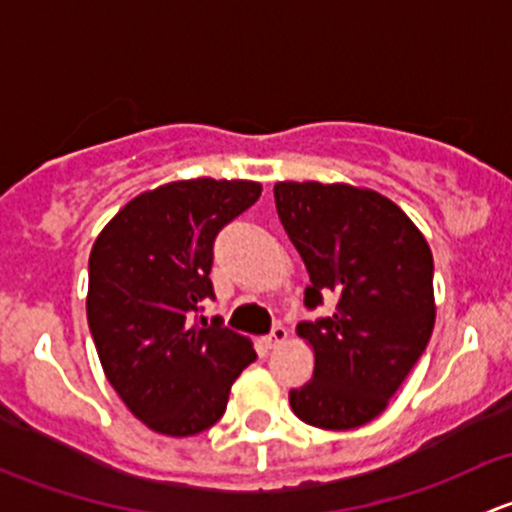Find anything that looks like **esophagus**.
I'll list each match as a JSON object with an SVG mask.
<instances>
[{
	"label": "esophagus",
	"instance_id": "34e87169",
	"mask_svg": "<svg viewBox=\"0 0 512 512\" xmlns=\"http://www.w3.org/2000/svg\"><path fill=\"white\" fill-rule=\"evenodd\" d=\"M287 337H289L287 329L282 327V324H277V327L272 329V332L267 334V337L262 339V342H265V347H267V349H277V347H280V344H285V342H287Z\"/></svg>",
	"mask_w": 512,
	"mask_h": 512
}]
</instances>
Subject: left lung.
Listing matches in <instances>:
<instances>
[{
    "instance_id": "left-lung-1",
    "label": "left lung",
    "mask_w": 512,
    "mask_h": 512,
    "mask_svg": "<svg viewBox=\"0 0 512 512\" xmlns=\"http://www.w3.org/2000/svg\"><path fill=\"white\" fill-rule=\"evenodd\" d=\"M275 205L312 282L304 304L337 299L332 317L297 327L314 352V376L289 391V406L327 431L364 426L389 406L431 339V247L399 205L369 188L282 180Z\"/></svg>"
}]
</instances>
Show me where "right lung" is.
I'll return each instance as SVG.
<instances>
[{"mask_svg": "<svg viewBox=\"0 0 512 512\" xmlns=\"http://www.w3.org/2000/svg\"><path fill=\"white\" fill-rule=\"evenodd\" d=\"M262 193L255 180H173L136 195L98 232L86 317L108 384L163 436H195L225 414L232 381L257 359L215 317L190 324L213 294V242Z\"/></svg>", "mask_w": 512, "mask_h": 512, "instance_id": "1", "label": "right lung"}]
</instances>
